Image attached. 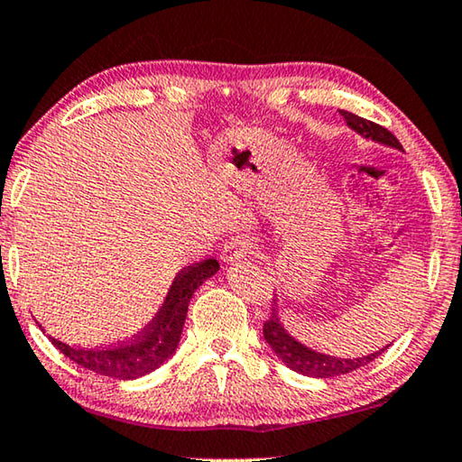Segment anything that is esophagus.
Here are the masks:
<instances>
[{
    "label": "esophagus",
    "instance_id": "34e87169",
    "mask_svg": "<svg viewBox=\"0 0 462 462\" xmlns=\"http://www.w3.org/2000/svg\"><path fill=\"white\" fill-rule=\"evenodd\" d=\"M250 252H252L250 241H247L245 237H236V239L226 241V244H225V247H223V260L229 262V264H233V262L244 260Z\"/></svg>",
    "mask_w": 462,
    "mask_h": 462
}]
</instances>
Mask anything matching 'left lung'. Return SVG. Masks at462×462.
<instances>
[{
    "mask_svg": "<svg viewBox=\"0 0 462 462\" xmlns=\"http://www.w3.org/2000/svg\"><path fill=\"white\" fill-rule=\"evenodd\" d=\"M340 116L345 117L346 125H349L353 132H357L359 136L378 142V144L396 148V151H402L401 142L396 140L386 127H382L374 122H367L364 117L353 116L349 111H340ZM264 338L268 346L274 351L276 357H279L289 370L303 375H311V378H332V375H345L349 372L359 370V367L370 364V361H374L378 355L384 353L390 346L386 345L384 349L374 351L370 355H361V357H337V355L310 349L308 345L300 343V340L291 337L285 330L279 314V300H274L271 320L264 324Z\"/></svg>",
    "mask_w": 462,
    "mask_h": 462,
    "instance_id": "left-lung-1",
    "label": "left lung"
}]
</instances>
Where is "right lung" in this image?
I'll return each instance as SVG.
<instances>
[{"label": "right lung", "instance_id": "1", "mask_svg": "<svg viewBox=\"0 0 462 462\" xmlns=\"http://www.w3.org/2000/svg\"><path fill=\"white\" fill-rule=\"evenodd\" d=\"M218 268H221L218 262L210 258L177 273L167 291V297L161 303V310L148 326L127 343L107 346V349H82V346H69L53 337H49V340L74 364L87 367L90 372L116 380L142 378L173 357L177 345H180L191 295L204 281L217 274Z\"/></svg>", "mask_w": 462, "mask_h": 462}]
</instances>
